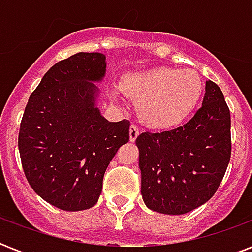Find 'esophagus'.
Instances as JSON below:
<instances>
[{
  "label": "esophagus",
  "mask_w": 252,
  "mask_h": 252,
  "mask_svg": "<svg viewBox=\"0 0 252 252\" xmlns=\"http://www.w3.org/2000/svg\"><path fill=\"white\" fill-rule=\"evenodd\" d=\"M138 134H140V129H138L137 126H134V124H132L129 128V138L130 141H136V138L138 137Z\"/></svg>",
  "instance_id": "obj_1"
}]
</instances>
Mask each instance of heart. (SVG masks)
I'll return each mask as SVG.
<instances>
[{
	"label": "heart",
	"mask_w": 252,
	"mask_h": 252,
	"mask_svg": "<svg viewBox=\"0 0 252 252\" xmlns=\"http://www.w3.org/2000/svg\"><path fill=\"white\" fill-rule=\"evenodd\" d=\"M122 89L137 102V114L146 126L170 129L193 112L203 95L204 85L195 70L162 66L130 74Z\"/></svg>",
	"instance_id": "1"
}]
</instances>
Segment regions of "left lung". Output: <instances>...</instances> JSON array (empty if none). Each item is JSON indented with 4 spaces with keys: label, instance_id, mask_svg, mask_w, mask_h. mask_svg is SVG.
Returning <instances> with one entry per match:
<instances>
[{
    "label": "left lung",
    "instance_id": "left-lung-1",
    "mask_svg": "<svg viewBox=\"0 0 252 252\" xmlns=\"http://www.w3.org/2000/svg\"><path fill=\"white\" fill-rule=\"evenodd\" d=\"M141 193L152 211L184 215L207 203L222 182L231 156L230 110L221 89L208 81L203 106L191 120L161 133L144 132Z\"/></svg>",
    "mask_w": 252,
    "mask_h": 252
}]
</instances>
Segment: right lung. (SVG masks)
Instances as JSON below:
<instances>
[{
    "mask_svg": "<svg viewBox=\"0 0 252 252\" xmlns=\"http://www.w3.org/2000/svg\"><path fill=\"white\" fill-rule=\"evenodd\" d=\"M106 56L80 52L59 61L30 95L18 136L22 167L32 189L63 211L96 204L103 176L129 141V120L111 123L95 107Z\"/></svg>",
    "mask_w": 252,
    "mask_h": 252,
    "instance_id": "add662e5",
    "label": "right lung"
}]
</instances>
